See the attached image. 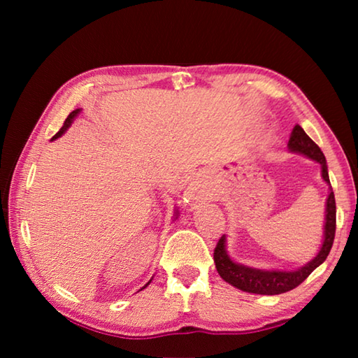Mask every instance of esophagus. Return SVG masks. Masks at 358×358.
I'll return each mask as SVG.
<instances>
[{"mask_svg": "<svg viewBox=\"0 0 358 358\" xmlns=\"http://www.w3.org/2000/svg\"><path fill=\"white\" fill-rule=\"evenodd\" d=\"M192 191H194V189H192Z\"/></svg>", "mask_w": 358, "mask_h": 358, "instance_id": "obj_1", "label": "esophagus"}]
</instances>
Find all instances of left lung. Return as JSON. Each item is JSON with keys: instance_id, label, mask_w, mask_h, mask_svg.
I'll return each instance as SVG.
<instances>
[{"instance_id": "left-lung-1", "label": "left lung", "mask_w": 358, "mask_h": 358, "mask_svg": "<svg viewBox=\"0 0 358 358\" xmlns=\"http://www.w3.org/2000/svg\"><path fill=\"white\" fill-rule=\"evenodd\" d=\"M287 147L290 151H296L311 159L317 161L322 166V178L327 183H330L329 171H327L325 156L320 148L314 143L310 136L306 134L300 124H295L292 132H290ZM335 230H336V202L333 189H330L329 199H327V215H325V237L322 248L316 257H314L310 264H306L301 268L295 271H265V270H256L250 268V266L235 264L229 259L226 252V237L217 240L213 259L216 264V270L224 281L232 284L234 287L245 292L251 294H260V295H278L289 292V290L295 289L296 286L306 280L317 266L324 262L329 256V252L333 246V240H335Z\"/></svg>"}]
</instances>
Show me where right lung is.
<instances>
[{
    "label": "right lung",
    "instance_id": "add662e5",
    "mask_svg": "<svg viewBox=\"0 0 358 358\" xmlns=\"http://www.w3.org/2000/svg\"><path fill=\"white\" fill-rule=\"evenodd\" d=\"M78 112H80V108H77V110H74V112H71L69 115H68V118H66L64 120V123H63V126H62V129H59L58 132H57V134L55 136H53V138H57V137H59V136H62L63 134V132L66 131V129H68L69 128V124L72 123V120H74V117H76V115L78 113ZM150 284V282H148ZM148 284H145V286L142 287V289H145V287H147L148 286ZM141 289V290H142Z\"/></svg>",
    "mask_w": 358,
    "mask_h": 358
}]
</instances>
